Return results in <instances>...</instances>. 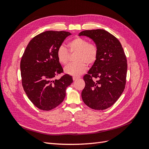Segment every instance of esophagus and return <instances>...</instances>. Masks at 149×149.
I'll use <instances>...</instances> for the list:
<instances>
[{"label": "esophagus", "mask_w": 149, "mask_h": 149, "mask_svg": "<svg viewBox=\"0 0 149 149\" xmlns=\"http://www.w3.org/2000/svg\"><path fill=\"white\" fill-rule=\"evenodd\" d=\"M79 78V77H78V76H73V81H76V79H78Z\"/></svg>", "instance_id": "esophagus-1"}]
</instances>
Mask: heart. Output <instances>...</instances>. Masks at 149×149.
I'll return each instance as SVG.
<instances>
[{
    "mask_svg": "<svg viewBox=\"0 0 149 149\" xmlns=\"http://www.w3.org/2000/svg\"><path fill=\"white\" fill-rule=\"evenodd\" d=\"M71 53L77 52L76 61L77 62L66 66L64 71L66 74L71 76H78L83 74L87 69L88 65H92L96 61L98 49L95 45L89 43L86 40L81 37L72 39L68 43ZM58 60L62 65H66L69 60V53L68 49L61 45L56 52Z\"/></svg>",
    "mask_w": 149,
    "mask_h": 149,
    "instance_id": "b5f03b06",
    "label": "heart"
}]
</instances>
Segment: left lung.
I'll return each mask as SVG.
<instances>
[{
  "instance_id": "8db88e82",
  "label": "left lung",
  "mask_w": 149,
  "mask_h": 149,
  "mask_svg": "<svg viewBox=\"0 0 149 149\" xmlns=\"http://www.w3.org/2000/svg\"><path fill=\"white\" fill-rule=\"evenodd\" d=\"M79 36L93 40L98 49L96 61L83 77V101L93 109L104 110L124 90L127 70L125 53L118 38L104 30H84Z\"/></svg>"
}]
</instances>
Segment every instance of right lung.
I'll return each mask as SVG.
<instances>
[{
    "instance_id": "add662e5",
    "label": "right lung",
    "mask_w": 149,
    "mask_h": 149,
    "mask_svg": "<svg viewBox=\"0 0 149 149\" xmlns=\"http://www.w3.org/2000/svg\"><path fill=\"white\" fill-rule=\"evenodd\" d=\"M71 35L65 31H46L30 40L20 61L22 83L30 101L43 111H49L63 101L67 87L73 78L65 74L54 78L63 70L56 52L65 39Z\"/></svg>"
}]
</instances>
